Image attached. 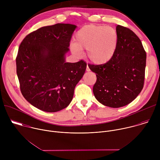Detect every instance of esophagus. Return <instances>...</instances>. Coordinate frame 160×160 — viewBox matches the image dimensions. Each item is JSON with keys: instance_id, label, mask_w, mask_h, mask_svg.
Wrapping results in <instances>:
<instances>
[{"instance_id": "esophagus-1", "label": "esophagus", "mask_w": 160, "mask_h": 160, "mask_svg": "<svg viewBox=\"0 0 160 160\" xmlns=\"http://www.w3.org/2000/svg\"><path fill=\"white\" fill-rule=\"evenodd\" d=\"M90 70L89 69L88 66L87 65V68H86V71H87V72H90Z\"/></svg>"}]
</instances>
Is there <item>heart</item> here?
Segmentation results:
<instances>
[{
  "label": "heart",
  "instance_id": "b5f03b06",
  "mask_svg": "<svg viewBox=\"0 0 160 160\" xmlns=\"http://www.w3.org/2000/svg\"><path fill=\"white\" fill-rule=\"evenodd\" d=\"M118 42L117 30L105 25H88L75 34V43L71 44L73 54H80L87 49V56L93 64L103 65L115 56Z\"/></svg>",
  "mask_w": 160,
  "mask_h": 160
}]
</instances>
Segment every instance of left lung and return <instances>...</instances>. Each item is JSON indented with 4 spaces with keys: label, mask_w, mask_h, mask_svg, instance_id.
Instances as JSON below:
<instances>
[{
    "label": "left lung",
    "mask_w": 160,
    "mask_h": 160,
    "mask_svg": "<svg viewBox=\"0 0 160 160\" xmlns=\"http://www.w3.org/2000/svg\"><path fill=\"white\" fill-rule=\"evenodd\" d=\"M118 42L112 59L103 65L90 64L96 74L93 87L96 99L111 108L133 101L144 87L146 53L139 38L129 28L117 25Z\"/></svg>",
    "instance_id": "8db88e82"
}]
</instances>
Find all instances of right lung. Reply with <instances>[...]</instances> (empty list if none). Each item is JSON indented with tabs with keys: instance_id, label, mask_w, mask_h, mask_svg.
Wrapping results in <instances>:
<instances>
[{
	"instance_id": "obj_1",
	"label": "right lung",
	"mask_w": 160,
	"mask_h": 160,
	"mask_svg": "<svg viewBox=\"0 0 160 160\" xmlns=\"http://www.w3.org/2000/svg\"><path fill=\"white\" fill-rule=\"evenodd\" d=\"M76 25L58 23L42 27L21 42L16 59L22 95L35 108L57 112L70 104L87 63L66 62Z\"/></svg>"
}]
</instances>
